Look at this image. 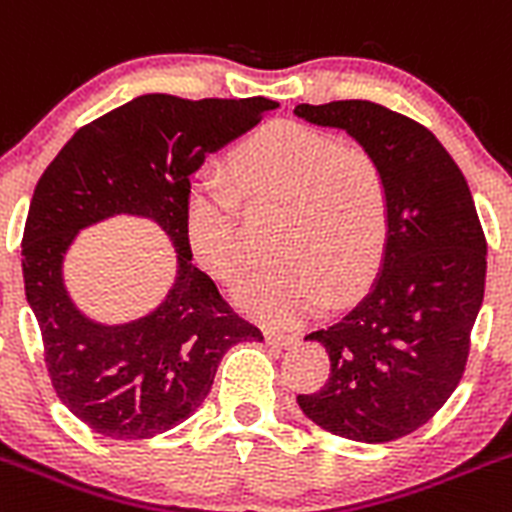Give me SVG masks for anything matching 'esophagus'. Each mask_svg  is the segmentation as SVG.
Here are the masks:
<instances>
[{"instance_id": "obj_1", "label": "esophagus", "mask_w": 512, "mask_h": 512, "mask_svg": "<svg viewBox=\"0 0 512 512\" xmlns=\"http://www.w3.org/2000/svg\"><path fill=\"white\" fill-rule=\"evenodd\" d=\"M265 341L275 348H288L298 341L295 333H283V331H265Z\"/></svg>"}]
</instances>
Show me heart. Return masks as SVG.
Returning <instances> with one entry per match:
<instances>
[{
  "mask_svg": "<svg viewBox=\"0 0 512 512\" xmlns=\"http://www.w3.org/2000/svg\"><path fill=\"white\" fill-rule=\"evenodd\" d=\"M227 181H197L186 194V237L199 265L222 283L250 262L240 199L250 209L283 207L278 265L234 290L245 313L290 326L364 293L391 245L394 194L384 166L361 148L295 121L257 128L229 154Z\"/></svg>",
  "mask_w": 512,
  "mask_h": 512,
  "instance_id": "b5f03b06",
  "label": "heart"
}]
</instances>
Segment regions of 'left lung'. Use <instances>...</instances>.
Instances as JSON below:
<instances>
[{
	"instance_id": "8db88e82",
	"label": "left lung",
	"mask_w": 512,
	"mask_h": 512,
	"mask_svg": "<svg viewBox=\"0 0 512 512\" xmlns=\"http://www.w3.org/2000/svg\"><path fill=\"white\" fill-rule=\"evenodd\" d=\"M374 156L394 194L391 245L366 298L310 333L331 374L298 394L305 417L353 442H394L427 424L465 374L485 295L487 242L470 186L429 128L371 100L295 105Z\"/></svg>"
}]
</instances>
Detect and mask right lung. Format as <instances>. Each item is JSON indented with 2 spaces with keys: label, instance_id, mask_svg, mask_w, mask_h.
I'll return each mask as SVG.
<instances>
[{
  "label": "right lung",
  "instance_id": "1",
  "mask_svg": "<svg viewBox=\"0 0 512 512\" xmlns=\"http://www.w3.org/2000/svg\"><path fill=\"white\" fill-rule=\"evenodd\" d=\"M275 108L267 98L141 95L80 128L37 181L22 234L25 295L52 389L93 432L146 439L176 427L209 394L224 353L262 341L191 262L184 209L204 159ZM116 213L154 218L170 234L177 280L156 311L103 327L64 293L61 260L80 228Z\"/></svg>",
  "mask_w": 512,
  "mask_h": 512
}]
</instances>
